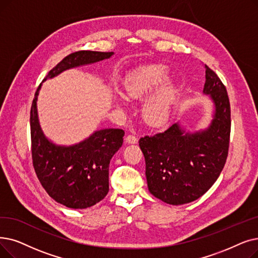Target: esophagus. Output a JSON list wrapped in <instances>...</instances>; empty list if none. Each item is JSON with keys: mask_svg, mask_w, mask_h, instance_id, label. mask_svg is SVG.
<instances>
[{"mask_svg": "<svg viewBox=\"0 0 258 258\" xmlns=\"http://www.w3.org/2000/svg\"><path fill=\"white\" fill-rule=\"evenodd\" d=\"M125 141H126L127 143H137L138 138H137L135 135H133V134H130V135H127V136L125 137Z\"/></svg>", "mask_w": 258, "mask_h": 258, "instance_id": "esophagus-1", "label": "esophagus"}]
</instances>
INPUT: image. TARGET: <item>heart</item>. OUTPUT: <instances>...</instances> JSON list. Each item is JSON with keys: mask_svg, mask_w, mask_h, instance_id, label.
<instances>
[{"mask_svg": "<svg viewBox=\"0 0 258 258\" xmlns=\"http://www.w3.org/2000/svg\"><path fill=\"white\" fill-rule=\"evenodd\" d=\"M167 77H169V72L162 65H147L139 67L128 74L125 78V92L131 97L140 98L165 81ZM175 94V86L167 83L161 86L147 100L143 111L145 118L150 123L160 125L166 121L171 113Z\"/></svg>", "mask_w": 258, "mask_h": 258, "instance_id": "1", "label": "heart"}]
</instances>
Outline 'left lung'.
I'll return each mask as SVG.
<instances>
[{"mask_svg":"<svg viewBox=\"0 0 258 258\" xmlns=\"http://www.w3.org/2000/svg\"><path fill=\"white\" fill-rule=\"evenodd\" d=\"M204 93L215 104L207 131L183 134L178 124L139 140L145 159L149 191L169 205H184L203 196L214 184L226 164L231 133L227 88L206 65Z\"/></svg>","mask_w":258,"mask_h":258,"instance_id":"left-lung-1","label":"left lung"}]
</instances>
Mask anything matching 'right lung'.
Listing matches in <instances>:
<instances>
[{"instance_id":"right-lung-1","label":"right lung","mask_w":258,"mask_h":258,"mask_svg":"<svg viewBox=\"0 0 258 258\" xmlns=\"http://www.w3.org/2000/svg\"><path fill=\"white\" fill-rule=\"evenodd\" d=\"M113 51H75L65 57L44 78H52L65 70L109 58ZM30 109L32 165L39 181L57 203L71 209H86L101 201L108 193V169L111 157L121 148L124 131L107 128L74 147H57L40 128L37 97Z\"/></svg>"}]
</instances>
